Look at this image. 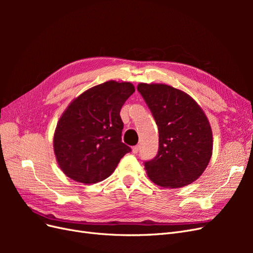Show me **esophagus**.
Wrapping results in <instances>:
<instances>
[{
    "instance_id": "obj_1",
    "label": "esophagus",
    "mask_w": 253,
    "mask_h": 253,
    "mask_svg": "<svg viewBox=\"0 0 253 253\" xmlns=\"http://www.w3.org/2000/svg\"><path fill=\"white\" fill-rule=\"evenodd\" d=\"M139 150H140V147H139V145H135V147H133V148H132V152L134 153V154H137V153L139 152Z\"/></svg>"
}]
</instances>
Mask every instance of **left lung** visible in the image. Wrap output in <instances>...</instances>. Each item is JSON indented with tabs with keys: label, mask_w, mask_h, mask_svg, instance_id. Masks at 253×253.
Listing matches in <instances>:
<instances>
[{
	"label": "left lung",
	"mask_w": 253,
	"mask_h": 253,
	"mask_svg": "<svg viewBox=\"0 0 253 253\" xmlns=\"http://www.w3.org/2000/svg\"><path fill=\"white\" fill-rule=\"evenodd\" d=\"M156 121L159 148L144 163L148 177L164 188H181L195 181L209 165L213 150L210 122L194 99L164 83L137 86Z\"/></svg>",
	"instance_id": "8db88e82"
}]
</instances>
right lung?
Returning <instances> with one entry per match:
<instances>
[{
    "label": "right lung",
    "mask_w": 253,
    "mask_h": 253,
    "mask_svg": "<svg viewBox=\"0 0 253 253\" xmlns=\"http://www.w3.org/2000/svg\"><path fill=\"white\" fill-rule=\"evenodd\" d=\"M135 91L131 82L106 81L83 91L61 115L53 151L71 179L96 183L108 178L131 148L121 141L120 110Z\"/></svg>",
    "instance_id": "add662e5"
}]
</instances>
